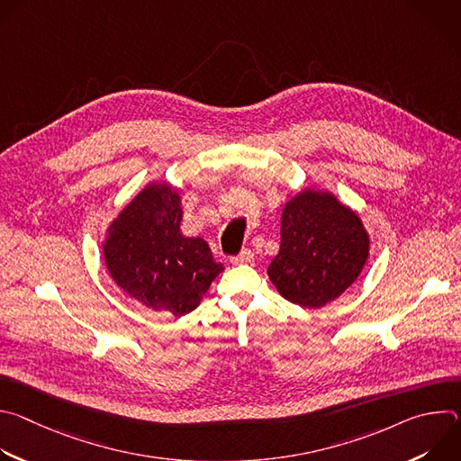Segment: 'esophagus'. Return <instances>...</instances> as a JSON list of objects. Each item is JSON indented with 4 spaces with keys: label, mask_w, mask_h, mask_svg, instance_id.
Returning a JSON list of instances; mask_svg holds the SVG:
<instances>
[{
    "label": "esophagus",
    "mask_w": 461,
    "mask_h": 461,
    "mask_svg": "<svg viewBox=\"0 0 461 461\" xmlns=\"http://www.w3.org/2000/svg\"><path fill=\"white\" fill-rule=\"evenodd\" d=\"M230 260L231 265H248V262L253 260V253L251 249H242L239 255H233Z\"/></svg>",
    "instance_id": "esophagus-1"
}]
</instances>
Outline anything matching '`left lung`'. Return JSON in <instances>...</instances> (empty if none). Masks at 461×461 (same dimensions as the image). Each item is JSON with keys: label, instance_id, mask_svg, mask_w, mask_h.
Returning a JSON list of instances; mask_svg holds the SVG:
<instances>
[{"label": "left lung", "instance_id": "left-lung-1", "mask_svg": "<svg viewBox=\"0 0 461 461\" xmlns=\"http://www.w3.org/2000/svg\"><path fill=\"white\" fill-rule=\"evenodd\" d=\"M366 257L359 217L332 194L306 189L285 206L281 249L268 276L290 303L321 308L357 279Z\"/></svg>", "mask_w": 461, "mask_h": 461}]
</instances>
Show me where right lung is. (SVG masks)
I'll use <instances>...</instances> for the list:
<instances>
[{"instance_id": "1", "label": "right lung", "mask_w": 461, "mask_h": 461, "mask_svg": "<svg viewBox=\"0 0 461 461\" xmlns=\"http://www.w3.org/2000/svg\"><path fill=\"white\" fill-rule=\"evenodd\" d=\"M180 221L176 191L153 184L118 215L104 244L114 283L142 304L175 317L194 310L224 270L204 239L180 233Z\"/></svg>"}]
</instances>
